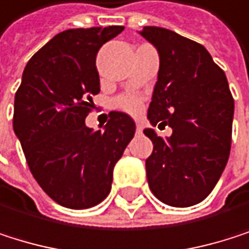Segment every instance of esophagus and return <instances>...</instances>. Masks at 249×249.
I'll list each match as a JSON object with an SVG mask.
<instances>
[{
	"label": "esophagus",
	"instance_id": "esophagus-1",
	"mask_svg": "<svg viewBox=\"0 0 249 249\" xmlns=\"http://www.w3.org/2000/svg\"><path fill=\"white\" fill-rule=\"evenodd\" d=\"M136 130H137V133H142L143 131V124L142 122H137L136 124Z\"/></svg>",
	"mask_w": 249,
	"mask_h": 249
}]
</instances>
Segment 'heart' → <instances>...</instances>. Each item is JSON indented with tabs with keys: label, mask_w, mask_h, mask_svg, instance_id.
I'll use <instances>...</instances> for the list:
<instances>
[{
	"label": "heart",
	"mask_w": 249,
	"mask_h": 249,
	"mask_svg": "<svg viewBox=\"0 0 249 249\" xmlns=\"http://www.w3.org/2000/svg\"><path fill=\"white\" fill-rule=\"evenodd\" d=\"M116 106L122 110H125L131 115H137L142 112L143 109V102L140 97H136V96H122L116 100Z\"/></svg>",
	"instance_id": "heart-1"
}]
</instances>
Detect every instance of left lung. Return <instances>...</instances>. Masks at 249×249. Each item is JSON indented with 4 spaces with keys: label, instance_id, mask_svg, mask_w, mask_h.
<instances>
[{
    "label": "left lung",
    "instance_id": "1",
    "mask_svg": "<svg viewBox=\"0 0 249 249\" xmlns=\"http://www.w3.org/2000/svg\"><path fill=\"white\" fill-rule=\"evenodd\" d=\"M140 34L159 54L147 119L173 128L167 139L153 128L143 131L153 143L146 159L149 187L167 205L192 207L211 193L227 164L233 97L204 45L159 26Z\"/></svg>",
    "mask_w": 249,
    "mask_h": 249
}]
</instances>
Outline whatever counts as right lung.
Masks as SVG:
<instances>
[{
  "instance_id": "right-lung-1",
  "label": "right lung",
  "mask_w": 249,
  "mask_h": 249,
  "mask_svg": "<svg viewBox=\"0 0 249 249\" xmlns=\"http://www.w3.org/2000/svg\"><path fill=\"white\" fill-rule=\"evenodd\" d=\"M124 26L68 29L28 62L14 97L13 130L34 178L57 204L84 210L110 192L113 167L136 133L124 112H110L103 131L85 125L100 91L96 56Z\"/></svg>"
}]
</instances>
